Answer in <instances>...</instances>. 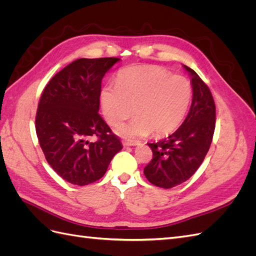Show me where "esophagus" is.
Listing matches in <instances>:
<instances>
[{
  "label": "esophagus",
  "mask_w": 256,
  "mask_h": 256,
  "mask_svg": "<svg viewBox=\"0 0 256 256\" xmlns=\"http://www.w3.org/2000/svg\"><path fill=\"white\" fill-rule=\"evenodd\" d=\"M138 144H140L138 141H124V145L125 146H136Z\"/></svg>",
  "instance_id": "1"
}]
</instances>
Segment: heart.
Returning <instances> with one entry per match:
<instances>
[{
	"label": "heart",
	"mask_w": 256,
	"mask_h": 256,
	"mask_svg": "<svg viewBox=\"0 0 256 256\" xmlns=\"http://www.w3.org/2000/svg\"><path fill=\"white\" fill-rule=\"evenodd\" d=\"M192 98L190 81L157 66H131L118 72L115 88L100 92L104 120L118 127L134 112L136 118L120 128L126 138L171 134L180 127Z\"/></svg>",
	"instance_id": "obj_1"
}]
</instances>
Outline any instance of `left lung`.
Here are the masks:
<instances>
[{
	"mask_svg": "<svg viewBox=\"0 0 256 256\" xmlns=\"http://www.w3.org/2000/svg\"><path fill=\"white\" fill-rule=\"evenodd\" d=\"M192 102L187 118L174 134L159 142L147 143L152 159L144 168L147 180L170 189L188 180L196 172L210 147L216 127V106L210 90L190 67Z\"/></svg>",
	"mask_w": 256,
	"mask_h": 256,
	"instance_id": "1",
	"label": "left lung"
}]
</instances>
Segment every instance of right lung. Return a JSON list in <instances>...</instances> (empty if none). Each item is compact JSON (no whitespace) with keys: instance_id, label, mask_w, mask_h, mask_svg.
Instances as JSON below:
<instances>
[{"instance_id":"right-lung-1","label":"right lung","mask_w":256,"mask_h":256,"mask_svg":"<svg viewBox=\"0 0 256 256\" xmlns=\"http://www.w3.org/2000/svg\"><path fill=\"white\" fill-rule=\"evenodd\" d=\"M118 58H79L44 88L36 114V134L48 164L63 180L85 186L102 178L122 145L99 115L104 74ZM97 137L96 142H90Z\"/></svg>"}]
</instances>
